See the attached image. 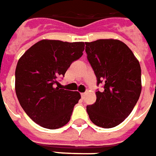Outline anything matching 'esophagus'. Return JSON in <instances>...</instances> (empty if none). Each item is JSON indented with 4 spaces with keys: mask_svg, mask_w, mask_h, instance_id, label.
Listing matches in <instances>:
<instances>
[{
    "mask_svg": "<svg viewBox=\"0 0 156 156\" xmlns=\"http://www.w3.org/2000/svg\"><path fill=\"white\" fill-rule=\"evenodd\" d=\"M85 95H86V93H85V92H83V93H81V96H82V98H83V97L85 96Z\"/></svg>",
    "mask_w": 156,
    "mask_h": 156,
    "instance_id": "esophagus-1",
    "label": "esophagus"
}]
</instances>
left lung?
I'll return each mask as SVG.
<instances>
[{
    "label": "left lung",
    "mask_w": 156,
    "mask_h": 156,
    "mask_svg": "<svg viewBox=\"0 0 156 156\" xmlns=\"http://www.w3.org/2000/svg\"><path fill=\"white\" fill-rule=\"evenodd\" d=\"M85 44L97 84L104 83V90L96 92V102L87 106V113L97 126L113 128L129 116L139 99L140 64L126 44L117 39H99Z\"/></svg>",
    "instance_id": "obj_1"
}]
</instances>
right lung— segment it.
<instances>
[{
	"label": "right lung",
	"instance_id": "1",
	"mask_svg": "<svg viewBox=\"0 0 156 156\" xmlns=\"http://www.w3.org/2000/svg\"><path fill=\"white\" fill-rule=\"evenodd\" d=\"M83 50V42L43 39L20 58L15 70L16 95L26 114L40 126L55 130L69 122L81 96L60 89L57 78L64 76Z\"/></svg>",
	"mask_w": 156,
	"mask_h": 156
}]
</instances>
